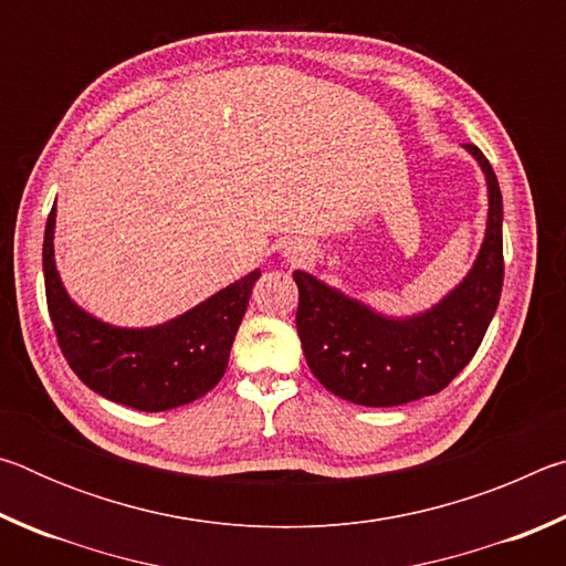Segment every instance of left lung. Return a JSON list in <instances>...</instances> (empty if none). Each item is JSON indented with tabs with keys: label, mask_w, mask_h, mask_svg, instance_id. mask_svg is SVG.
<instances>
[{
	"label": "left lung",
	"mask_w": 566,
	"mask_h": 566,
	"mask_svg": "<svg viewBox=\"0 0 566 566\" xmlns=\"http://www.w3.org/2000/svg\"><path fill=\"white\" fill-rule=\"evenodd\" d=\"M486 177L490 212L472 270L432 310L387 317L317 276L294 272L296 332L312 375L361 407H397L437 395L482 344L504 282L502 191L486 157L464 145Z\"/></svg>",
	"instance_id": "obj_1"
}]
</instances>
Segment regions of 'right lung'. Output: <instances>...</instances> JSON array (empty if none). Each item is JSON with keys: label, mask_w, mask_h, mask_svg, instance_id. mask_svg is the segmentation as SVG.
<instances>
[{"label": "right lung", "mask_w": 566, "mask_h": 566, "mask_svg": "<svg viewBox=\"0 0 566 566\" xmlns=\"http://www.w3.org/2000/svg\"><path fill=\"white\" fill-rule=\"evenodd\" d=\"M56 207L44 229V290L64 359L92 391L139 411H165L205 397L222 379L247 312L254 270L157 327H114L66 294L54 264Z\"/></svg>", "instance_id": "1"}]
</instances>
